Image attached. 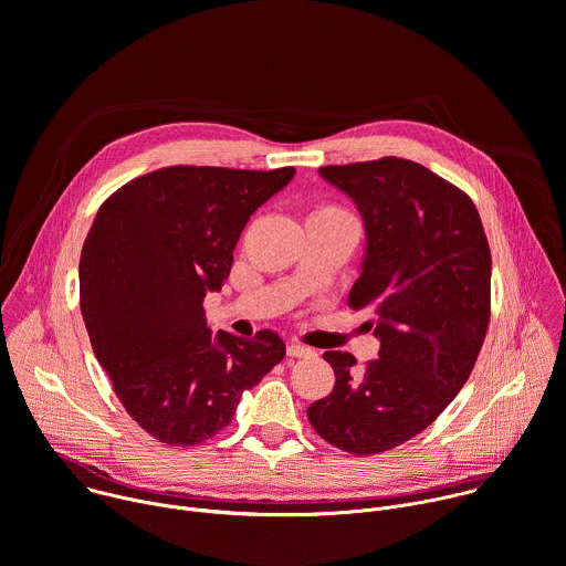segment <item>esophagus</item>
<instances>
[{
	"mask_svg": "<svg viewBox=\"0 0 566 566\" xmlns=\"http://www.w3.org/2000/svg\"><path fill=\"white\" fill-rule=\"evenodd\" d=\"M286 355H289V357L300 359V357H313V355H315V350H313V348H308V346H304V344L291 342V344L286 346Z\"/></svg>",
	"mask_w": 566,
	"mask_h": 566,
	"instance_id": "1",
	"label": "esophagus"
}]
</instances>
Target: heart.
I'll return each mask as SVG.
<instances>
[{
	"label": "heart",
	"mask_w": 566,
	"mask_h": 566,
	"mask_svg": "<svg viewBox=\"0 0 566 566\" xmlns=\"http://www.w3.org/2000/svg\"><path fill=\"white\" fill-rule=\"evenodd\" d=\"M313 216H317V218H348L342 209H337V207H331V205H324V207H317L315 211H313Z\"/></svg>",
	"instance_id": "heart-1"
}]
</instances>
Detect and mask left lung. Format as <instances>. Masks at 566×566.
Here are the masks:
<instances>
[{
	"mask_svg": "<svg viewBox=\"0 0 566 566\" xmlns=\"http://www.w3.org/2000/svg\"><path fill=\"white\" fill-rule=\"evenodd\" d=\"M364 222V255L348 293L380 339L359 366L326 350L333 391L308 407L333 447L373 455L424 431L460 394L489 328L491 253L475 205L429 168L385 157L319 168Z\"/></svg>",
	"mask_w": 566,
	"mask_h": 566,
	"instance_id": "left-lung-1",
	"label": "left lung"
}]
</instances>
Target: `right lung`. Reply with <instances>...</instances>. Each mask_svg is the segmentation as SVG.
<instances>
[{
    "mask_svg": "<svg viewBox=\"0 0 566 566\" xmlns=\"http://www.w3.org/2000/svg\"><path fill=\"white\" fill-rule=\"evenodd\" d=\"M293 175L170 166L128 181L97 211L80 260L84 324L124 409L159 442L213 438L282 361L275 331L213 335L205 297L229 277L249 218Z\"/></svg>",
    "mask_w": 566,
    "mask_h": 566,
    "instance_id": "1",
    "label": "right lung"
}]
</instances>
